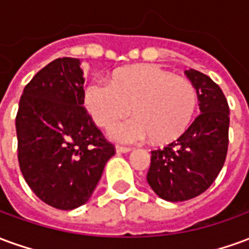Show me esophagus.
Returning a JSON list of instances; mask_svg holds the SVG:
<instances>
[{"mask_svg":"<svg viewBox=\"0 0 249 249\" xmlns=\"http://www.w3.org/2000/svg\"><path fill=\"white\" fill-rule=\"evenodd\" d=\"M116 151L119 152V153H128V152H130V148L129 146H124V145H116Z\"/></svg>","mask_w":249,"mask_h":249,"instance_id":"1","label":"esophagus"}]
</instances>
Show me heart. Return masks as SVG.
<instances>
[{
  "label": "heart",
  "instance_id": "heart-1",
  "mask_svg": "<svg viewBox=\"0 0 249 249\" xmlns=\"http://www.w3.org/2000/svg\"><path fill=\"white\" fill-rule=\"evenodd\" d=\"M93 120L109 126L121 121L110 136L123 142H139L152 137L155 142H169L183 135L197 107V90L187 78L175 77L156 65L130 66L117 71L112 81L94 80L84 93Z\"/></svg>",
  "mask_w": 249,
  "mask_h": 249
}]
</instances>
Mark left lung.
Instances as JSON below:
<instances>
[{
    "mask_svg": "<svg viewBox=\"0 0 249 249\" xmlns=\"http://www.w3.org/2000/svg\"><path fill=\"white\" fill-rule=\"evenodd\" d=\"M185 74L197 90L200 112L178 140L152 151L146 180L160 197L185 201L201 195L219 176L228 152L230 107L220 87L201 71Z\"/></svg>",
    "mask_w": 249,
    "mask_h": 249,
    "instance_id": "obj_1",
    "label": "left lung"
}]
</instances>
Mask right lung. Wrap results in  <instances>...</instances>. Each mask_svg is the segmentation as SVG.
Returning a JSON list of instances; mask_svg holds the SVG:
<instances>
[{"label": "right lung", "instance_id": "1", "mask_svg": "<svg viewBox=\"0 0 249 249\" xmlns=\"http://www.w3.org/2000/svg\"><path fill=\"white\" fill-rule=\"evenodd\" d=\"M84 82L77 58H57L26 84L16 116L25 181L62 211L87 203L116 153L84 107Z\"/></svg>", "mask_w": 249, "mask_h": 249}]
</instances>
